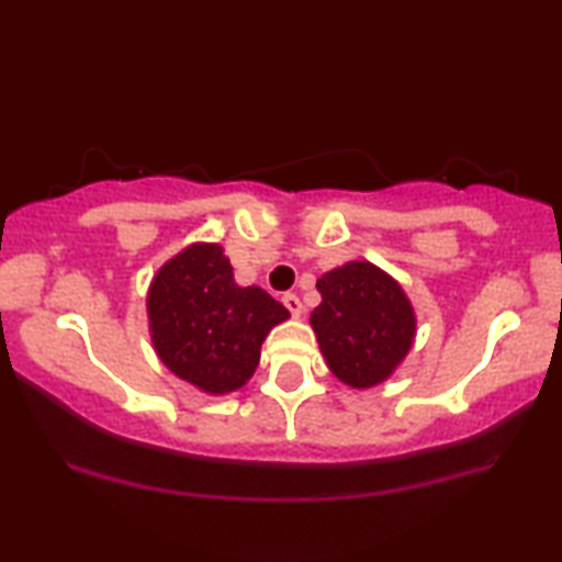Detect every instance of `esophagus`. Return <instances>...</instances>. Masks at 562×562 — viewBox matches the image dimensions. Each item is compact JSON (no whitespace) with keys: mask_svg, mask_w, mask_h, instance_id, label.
I'll return each instance as SVG.
<instances>
[{"mask_svg":"<svg viewBox=\"0 0 562 562\" xmlns=\"http://www.w3.org/2000/svg\"><path fill=\"white\" fill-rule=\"evenodd\" d=\"M283 306H286V310L294 314V317H299V314H302V299H299L296 294H283Z\"/></svg>","mask_w":562,"mask_h":562,"instance_id":"esophagus-1","label":"esophagus"}]
</instances>
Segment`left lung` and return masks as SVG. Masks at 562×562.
Listing matches in <instances>:
<instances>
[{
    "label": "left lung",
    "instance_id": "obj_1",
    "mask_svg": "<svg viewBox=\"0 0 562 562\" xmlns=\"http://www.w3.org/2000/svg\"><path fill=\"white\" fill-rule=\"evenodd\" d=\"M322 304L310 325L327 368L352 389L386 381L412 350L414 306L398 281L368 260H350L317 281Z\"/></svg>",
    "mask_w": 562,
    "mask_h": 562
}]
</instances>
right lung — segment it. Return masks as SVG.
Segmentation results:
<instances>
[{
	"label": "right lung",
	"instance_id": "obj_1",
	"mask_svg": "<svg viewBox=\"0 0 562 562\" xmlns=\"http://www.w3.org/2000/svg\"><path fill=\"white\" fill-rule=\"evenodd\" d=\"M289 310L260 286H237L217 243H194L158 268L148 289V327L160 363L212 396L243 389L260 345Z\"/></svg>",
	"mask_w": 562,
	"mask_h": 562
}]
</instances>
